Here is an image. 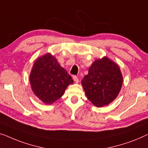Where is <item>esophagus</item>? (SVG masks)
Wrapping results in <instances>:
<instances>
[{
  "mask_svg": "<svg viewBox=\"0 0 148 148\" xmlns=\"http://www.w3.org/2000/svg\"><path fill=\"white\" fill-rule=\"evenodd\" d=\"M73 80H74V81L76 83H78L79 82V79H78V77L76 76H73Z\"/></svg>",
  "mask_w": 148,
  "mask_h": 148,
  "instance_id": "34e87169",
  "label": "esophagus"
}]
</instances>
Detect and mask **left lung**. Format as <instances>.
Instances as JSON below:
<instances>
[{
  "mask_svg": "<svg viewBox=\"0 0 148 148\" xmlns=\"http://www.w3.org/2000/svg\"><path fill=\"white\" fill-rule=\"evenodd\" d=\"M122 84L120 68L106 56L94 61L82 80L88 99L97 107L108 105L115 100Z\"/></svg>",
  "mask_w": 148,
  "mask_h": 148,
  "instance_id": "8db88e82",
  "label": "left lung"
}]
</instances>
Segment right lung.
<instances>
[{
  "instance_id": "1",
  "label": "right lung",
  "mask_w": 148,
  "mask_h": 148,
  "mask_svg": "<svg viewBox=\"0 0 148 148\" xmlns=\"http://www.w3.org/2000/svg\"><path fill=\"white\" fill-rule=\"evenodd\" d=\"M30 82L35 95L46 104H52L62 96L74 81L55 57L47 53L35 61Z\"/></svg>"
}]
</instances>
